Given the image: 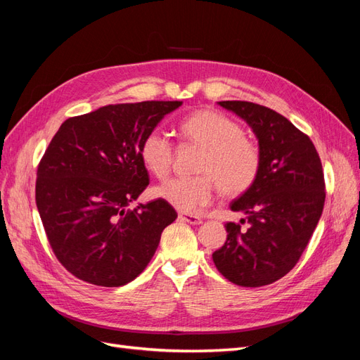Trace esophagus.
<instances>
[{
  "mask_svg": "<svg viewBox=\"0 0 360 360\" xmlns=\"http://www.w3.org/2000/svg\"><path fill=\"white\" fill-rule=\"evenodd\" d=\"M179 219L183 222H188L192 225H198L201 224V217L197 214H191V213H180L179 214Z\"/></svg>",
  "mask_w": 360,
  "mask_h": 360,
  "instance_id": "1",
  "label": "esophagus"
}]
</instances>
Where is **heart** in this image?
<instances>
[{"mask_svg":"<svg viewBox=\"0 0 360 360\" xmlns=\"http://www.w3.org/2000/svg\"><path fill=\"white\" fill-rule=\"evenodd\" d=\"M183 139L202 148L197 172L188 179H171L156 195L184 213L210 204L216 184L225 197H238L252 188L261 169L258 146L245 135L236 120L214 110L191 112L179 123ZM139 158L158 179H165L174 162V144L162 130H150L139 144Z\"/></svg>","mask_w":360,"mask_h":360,"instance_id":"1","label":"heart"}]
</instances>
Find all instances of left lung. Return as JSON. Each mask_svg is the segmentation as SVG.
Instances as JSON below:
<instances>
[{"label":"left lung","instance_id":"1","mask_svg":"<svg viewBox=\"0 0 360 360\" xmlns=\"http://www.w3.org/2000/svg\"><path fill=\"white\" fill-rule=\"evenodd\" d=\"M252 127L258 138L261 169L252 188L231 202L248 214V230L226 222V242L213 263L236 285L263 287L297 264L324 207V174L312 141L267 106L219 102Z\"/></svg>","mask_w":360,"mask_h":360}]
</instances>
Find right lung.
I'll list each match as a JSON object with an SVG mask.
<instances>
[{"mask_svg":"<svg viewBox=\"0 0 360 360\" xmlns=\"http://www.w3.org/2000/svg\"><path fill=\"white\" fill-rule=\"evenodd\" d=\"M179 101L102 106L70 117L40 159L36 204L48 242L73 276L93 285L134 281L177 212L158 198L130 210L148 186L139 144Z\"/></svg>","mask_w":360,"mask_h":360,"instance_id":"right-lung-1","label":"right lung"}]
</instances>
